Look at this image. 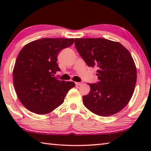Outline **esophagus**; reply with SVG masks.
<instances>
[{
  "mask_svg": "<svg viewBox=\"0 0 151 151\" xmlns=\"http://www.w3.org/2000/svg\"><path fill=\"white\" fill-rule=\"evenodd\" d=\"M81 83H78V82H75V85H76V86H79V85H81Z\"/></svg>",
  "mask_w": 151,
  "mask_h": 151,
  "instance_id": "34e87169",
  "label": "esophagus"
}]
</instances>
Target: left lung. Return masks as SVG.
Returning <instances> with one entry per match:
<instances>
[{"mask_svg":"<svg viewBox=\"0 0 151 151\" xmlns=\"http://www.w3.org/2000/svg\"><path fill=\"white\" fill-rule=\"evenodd\" d=\"M75 47L86 65L96 67L99 81L88 83L91 91L83 96L89 111L111 116L131 100L137 82V68L131 53L121 43L103 38L75 39Z\"/></svg>","mask_w":151,"mask_h":151,"instance_id":"left-lung-1","label":"left lung"}]
</instances>
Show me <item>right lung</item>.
<instances>
[{
  "mask_svg": "<svg viewBox=\"0 0 151 151\" xmlns=\"http://www.w3.org/2000/svg\"><path fill=\"white\" fill-rule=\"evenodd\" d=\"M75 39L45 38L22 48L12 73L15 91L21 103L35 113L44 114L57 109L74 82L60 81L55 75L60 69L57 63L61 50L72 45Z\"/></svg>",
  "mask_w": 151,
  "mask_h": 151,
  "instance_id": "add662e5",
  "label": "right lung"
}]
</instances>
